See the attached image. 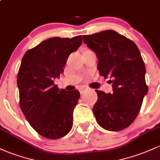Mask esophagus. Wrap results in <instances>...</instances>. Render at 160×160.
Wrapping results in <instances>:
<instances>
[{"label": "esophagus", "mask_w": 160, "mask_h": 160, "mask_svg": "<svg viewBox=\"0 0 160 160\" xmlns=\"http://www.w3.org/2000/svg\"><path fill=\"white\" fill-rule=\"evenodd\" d=\"M88 90V88H86V87H85V86H81V87L80 88V89H79V91H80V94H83L84 92H86Z\"/></svg>", "instance_id": "obj_1"}]
</instances>
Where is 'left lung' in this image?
Returning a JSON list of instances; mask_svg holds the SVG:
<instances>
[{"label":"left lung","instance_id":"1","mask_svg":"<svg viewBox=\"0 0 160 160\" xmlns=\"http://www.w3.org/2000/svg\"><path fill=\"white\" fill-rule=\"evenodd\" d=\"M83 42L96 54L100 75L112 83L113 93L95 90L92 108L97 122L108 131L127 128L138 114L148 92L144 62L132 40L113 30L83 35Z\"/></svg>","mask_w":160,"mask_h":160}]
</instances>
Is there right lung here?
Returning <instances> with one entry per match:
<instances>
[{"label": "right lung", "instance_id": "right-lung-1", "mask_svg": "<svg viewBox=\"0 0 160 160\" xmlns=\"http://www.w3.org/2000/svg\"><path fill=\"white\" fill-rule=\"evenodd\" d=\"M82 38H49L28 50L22 59L17 76L20 108L31 126L47 138H60L72 128L80 92L59 89L54 79L63 72Z\"/></svg>", "mask_w": 160, "mask_h": 160}]
</instances>
